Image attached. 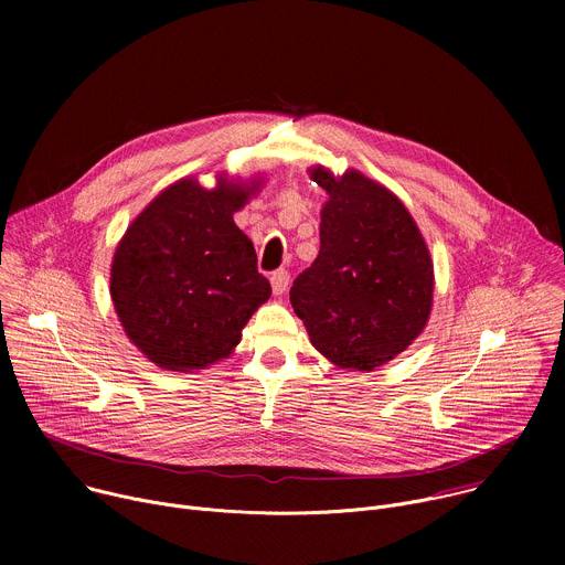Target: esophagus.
Listing matches in <instances>:
<instances>
[{
  "label": "esophagus",
  "instance_id": "esophagus-1",
  "mask_svg": "<svg viewBox=\"0 0 565 565\" xmlns=\"http://www.w3.org/2000/svg\"><path fill=\"white\" fill-rule=\"evenodd\" d=\"M288 281H290V275H288V270H284V268L275 270V273L270 275L273 292H275V295H284V292H286V288H288Z\"/></svg>",
  "mask_w": 565,
  "mask_h": 565
}]
</instances>
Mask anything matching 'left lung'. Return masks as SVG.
Masks as SVG:
<instances>
[{"label": "left lung", "mask_w": 565, "mask_h": 565, "mask_svg": "<svg viewBox=\"0 0 565 565\" xmlns=\"http://www.w3.org/2000/svg\"><path fill=\"white\" fill-rule=\"evenodd\" d=\"M321 210L319 255L297 275L290 303L312 347L342 369L371 371L405 351L425 329L434 266L412 214L386 188L351 170L333 179Z\"/></svg>", "instance_id": "1"}]
</instances>
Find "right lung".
Here are the masks:
<instances>
[{"label": "right lung", "instance_id": "right-lung-1", "mask_svg": "<svg viewBox=\"0 0 565 565\" xmlns=\"http://www.w3.org/2000/svg\"><path fill=\"white\" fill-rule=\"evenodd\" d=\"M255 188L179 181L129 225L111 264V299L129 340L158 366L203 369L241 340L270 297L253 241L232 214Z\"/></svg>", "mask_w": 565, "mask_h": 565}]
</instances>
